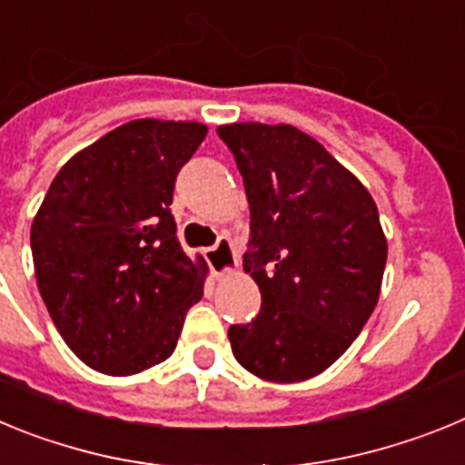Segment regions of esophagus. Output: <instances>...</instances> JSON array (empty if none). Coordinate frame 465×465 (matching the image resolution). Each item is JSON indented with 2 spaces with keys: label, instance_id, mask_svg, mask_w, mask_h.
<instances>
[{
  "label": "esophagus",
  "instance_id": "obj_1",
  "mask_svg": "<svg viewBox=\"0 0 465 465\" xmlns=\"http://www.w3.org/2000/svg\"><path fill=\"white\" fill-rule=\"evenodd\" d=\"M204 258H207V265L213 274H225L230 270H235L237 265L235 246H232L228 237H219V242L204 252Z\"/></svg>",
  "mask_w": 465,
  "mask_h": 465
}]
</instances>
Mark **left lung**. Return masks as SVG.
Returning a JSON list of instances; mask_svg holds the SVG:
<instances>
[{
  "label": "left lung",
  "instance_id": "left-lung-1",
  "mask_svg": "<svg viewBox=\"0 0 465 465\" xmlns=\"http://www.w3.org/2000/svg\"><path fill=\"white\" fill-rule=\"evenodd\" d=\"M244 179V270L261 312L228 328L232 354L270 381H302L354 342L380 298L386 240L375 200L322 143L293 125L216 130Z\"/></svg>",
  "mask_w": 465,
  "mask_h": 465
}]
</instances>
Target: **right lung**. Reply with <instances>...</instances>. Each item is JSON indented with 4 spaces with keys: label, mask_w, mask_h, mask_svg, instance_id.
<instances>
[{
    "label": "right lung",
    "mask_w": 465,
    "mask_h": 465,
    "mask_svg": "<svg viewBox=\"0 0 465 465\" xmlns=\"http://www.w3.org/2000/svg\"><path fill=\"white\" fill-rule=\"evenodd\" d=\"M204 134L200 123H125L74 155L41 203L30 232L36 283L93 371L123 377L170 359L203 298L207 268L183 253L170 204Z\"/></svg>",
    "instance_id": "obj_1"
}]
</instances>
